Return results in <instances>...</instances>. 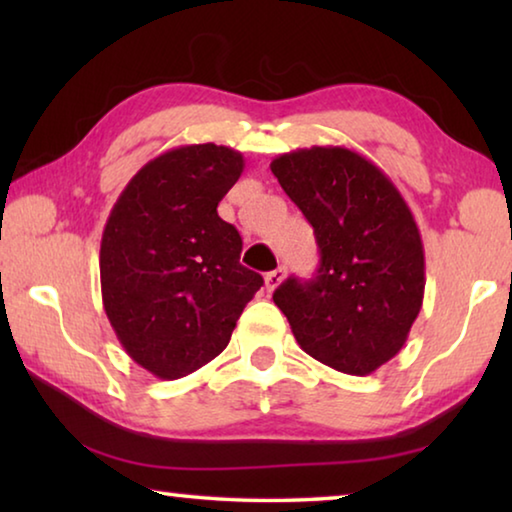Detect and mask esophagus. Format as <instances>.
Returning a JSON list of instances; mask_svg holds the SVG:
<instances>
[{"mask_svg": "<svg viewBox=\"0 0 512 512\" xmlns=\"http://www.w3.org/2000/svg\"><path fill=\"white\" fill-rule=\"evenodd\" d=\"M284 275H287V271H284V266H277L275 271L266 273V277H264V282H266V289H268V291H273L275 287H280L282 280H284Z\"/></svg>", "mask_w": 512, "mask_h": 512, "instance_id": "obj_1", "label": "esophagus"}]
</instances>
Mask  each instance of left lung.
Masks as SVG:
<instances>
[{
    "mask_svg": "<svg viewBox=\"0 0 512 512\" xmlns=\"http://www.w3.org/2000/svg\"><path fill=\"white\" fill-rule=\"evenodd\" d=\"M271 171L314 225L316 277L273 300L309 357L370 375L404 348L424 298V248L409 205L377 164L345 146L282 153Z\"/></svg>",
    "mask_w": 512,
    "mask_h": 512,
    "instance_id": "1",
    "label": "left lung"
}]
</instances>
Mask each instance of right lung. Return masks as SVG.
I'll return each instance as SVG.
<instances>
[{
    "instance_id": "1",
    "label": "right lung",
    "mask_w": 512,
    "mask_h": 512,
    "mask_svg": "<svg viewBox=\"0 0 512 512\" xmlns=\"http://www.w3.org/2000/svg\"><path fill=\"white\" fill-rule=\"evenodd\" d=\"M244 171L230 146L158 155L119 194L101 237L103 309L135 363L160 379L203 368L230 343L262 275L216 207Z\"/></svg>"
}]
</instances>
